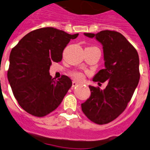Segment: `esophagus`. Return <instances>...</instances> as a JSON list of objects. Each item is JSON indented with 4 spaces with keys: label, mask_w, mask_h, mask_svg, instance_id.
Instances as JSON below:
<instances>
[{
    "label": "esophagus",
    "mask_w": 150,
    "mask_h": 150,
    "mask_svg": "<svg viewBox=\"0 0 150 150\" xmlns=\"http://www.w3.org/2000/svg\"><path fill=\"white\" fill-rule=\"evenodd\" d=\"M78 83L77 82H76V81H73L72 82V86L73 87H75V86H76L78 85Z\"/></svg>",
    "instance_id": "obj_1"
}]
</instances>
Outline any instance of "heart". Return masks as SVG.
I'll use <instances>...</instances> for the list:
<instances>
[{
  "instance_id": "1",
  "label": "heart",
  "mask_w": 150,
  "mask_h": 150,
  "mask_svg": "<svg viewBox=\"0 0 150 150\" xmlns=\"http://www.w3.org/2000/svg\"><path fill=\"white\" fill-rule=\"evenodd\" d=\"M71 75H72L74 79H75L76 80H80V81L83 80L84 78V75L80 72H74Z\"/></svg>"
}]
</instances>
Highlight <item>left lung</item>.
Listing matches in <instances>:
<instances>
[{
    "label": "left lung",
    "instance_id": "left-lung-1",
    "mask_svg": "<svg viewBox=\"0 0 150 150\" xmlns=\"http://www.w3.org/2000/svg\"><path fill=\"white\" fill-rule=\"evenodd\" d=\"M95 38L103 45L105 68L95 75L94 82L107 83L104 90L89 86L90 98L81 104L86 117L96 124H106L120 116L130 101L139 83V59L137 50L124 36L114 30H102Z\"/></svg>",
    "mask_w": 150,
    "mask_h": 150
}]
</instances>
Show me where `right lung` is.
<instances>
[{
    "label": "right lung",
    "mask_w": 150,
    "mask_h": 150,
    "mask_svg": "<svg viewBox=\"0 0 150 150\" xmlns=\"http://www.w3.org/2000/svg\"><path fill=\"white\" fill-rule=\"evenodd\" d=\"M78 35L54 28H40L28 33L11 50L7 79L26 112L43 117L61 103L72 81L64 75L56 80L49 70L53 62L61 61L64 48Z\"/></svg>",
    "instance_id": "obj_1"
}]
</instances>
